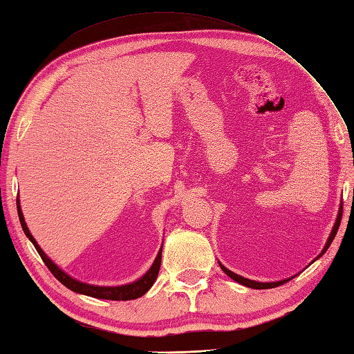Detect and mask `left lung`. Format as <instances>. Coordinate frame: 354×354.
Masks as SVG:
<instances>
[{
  "label": "left lung",
  "mask_w": 354,
  "mask_h": 354,
  "mask_svg": "<svg viewBox=\"0 0 354 354\" xmlns=\"http://www.w3.org/2000/svg\"><path fill=\"white\" fill-rule=\"evenodd\" d=\"M341 217H342V209H339V214H337V217H336V222H335V225H333V230H332V232H330V237H328V240H327V243H326V246H324V250H322V252L318 255L317 259H319L321 255L324 254V252L328 250L330 243L333 242V239H335L336 232H337V228H339ZM317 259H315V260H317ZM219 265H221V263H219ZM221 269H222L223 272L227 274L230 278H232V280H234V281H237V283H240V284L246 286V288H251V289H272V288H277V286H281V284H284V283H288L289 280H292V278H286V280H281V281H274V283H260V281H254V280H250V278L240 277V275H237V274H234V272H231V270L225 268L223 265H221Z\"/></svg>",
  "instance_id": "1"
}]
</instances>
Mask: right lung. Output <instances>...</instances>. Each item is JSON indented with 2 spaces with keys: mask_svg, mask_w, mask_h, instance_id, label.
<instances>
[{
  "mask_svg": "<svg viewBox=\"0 0 354 354\" xmlns=\"http://www.w3.org/2000/svg\"><path fill=\"white\" fill-rule=\"evenodd\" d=\"M17 207H18V216H19V222H21V227L24 230L26 236L28 237L30 242L33 243V246L36 248L37 254L41 255L42 261L45 263V266L50 269V272L55 275L59 281H61L65 288H68L73 292H77V293H84V295L88 297H93V298H102V299H114V301H127V299H135V298H140L145 295V293L152 288L158 272H160V266H161V252L162 250H160L158 252L156 259L153 261V265L150 266V269L147 272L142 275L141 278H138L137 281L129 283V284H123V286H94V284H86V283H82L76 278L70 277L68 274H65L61 268H57L55 263H53L48 257L47 254H45L41 246L36 243L35 237L30 234V231L27 228V223L24 221V216H22L21 212V205H19V201H17Z\"/></svg>",
  "mask_w": 354,
  "mask_h": 354,
  "instance_id": "obj_1",
  "label": "right lung"
}]
</instances>
